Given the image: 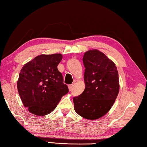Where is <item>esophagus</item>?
I'll use <instances>...</instances> for the list:
<instances>
[{
  "label": "esophagus",
  "mask_w": 147,
  "mask_h": 147,
  "mask_svg": "<svg viewBox=\"0 0 147 147\" xmlns=\"http://www.w3.org/2000/svg\"><path fill=\"white\" fill-rule=\"evenodd\" d=\"M73 84H70V85H69V89L70 91H71L72 89H73Z\"/></svg>",
  "instance_id": "34e87169"
}]
</instances>
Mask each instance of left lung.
<instances>
[{"mask_svg":"<svg viewBox=\"0 0 147 147\" xmlns=\"http://www.w3.org/2000/svg\"><path fill=\"white\" fill-rule=\"evenodd\" d=\"M82 61L85 89L73 98L74 110L85 119H96L114 104L119 90V75L114 63L98 50L85 53Z\"/></svg>","mask_w":147,"mask_h":147,"instance_id":"left-lung-1","label":"left lung"}]
</instances>
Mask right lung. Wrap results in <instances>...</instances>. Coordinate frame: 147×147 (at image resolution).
<instances>
[{
	"mask_svg": "<svg viewBox=\"0 0 147 147\" xmlns=\"http://www.w3.org/2000/svg\"><path fill=\"white\" fill-rule=\"evenodd\" d=\"M61 54L41 55L22 67L17 82L24 106L38 116L47 115L69 92L63 75L57 69Z\"/></svg>",
	"mask_w": 147,
	"mask_h": 147,
	"instance_id": "add662e5",
	"label": "right lung"
}]
</instances>
